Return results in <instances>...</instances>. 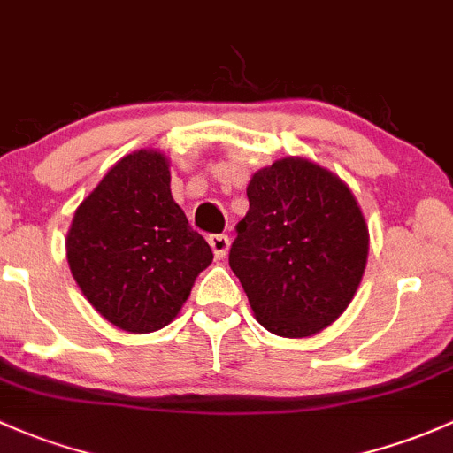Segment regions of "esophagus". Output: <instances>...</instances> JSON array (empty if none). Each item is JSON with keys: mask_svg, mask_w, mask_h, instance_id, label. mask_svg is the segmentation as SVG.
<instances>
[{"mask_svg": "<svg viewBox=\"0 0 453 453\" xmlns=\"http://www.w3.org/2000/svg\"><path fill=\"white\" fill-rule=\"evenodd\" d=\"M208 242H211L212 247V254L214 258L223 260L227 256V251H230V239H227L226 234H212L208 236Z\"/></svg>", "mask_w": 453, "mask_h": 453, "instance_id": "esophagus-1", "label": "esophagus"}]
</instances>
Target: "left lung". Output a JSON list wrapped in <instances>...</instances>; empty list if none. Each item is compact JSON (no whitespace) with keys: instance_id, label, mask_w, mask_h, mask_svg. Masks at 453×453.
<instances>
[{"instance_id":"8db88e82","label":"left lung","mask_w":453,"mask_h":453,"mask_svg":"<svg viewBox=\"0 0 453 453\" xmlns=\"http://www.w3.org/2000/svg\"><path fill=\"white\" fill-rule=\"evenodd\" d=\"M247 197L230 266L254 317L284 339L319 334L365 273L369 227L354 193L326 166L288 156L256 171Z\"/></svg>"}]
</instances>
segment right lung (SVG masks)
<instances>
[{"mask_svg": "<svg viewBox=\"0 0 453 453\" xmlns=\"http://www.w3.org/2000/svg\"><path fill=\"white\" fill-rule=\"evenodd\" d=\"M171 160L139 150L111 166L75 208L66 260L90 306L130 334L169 326L212 250L171 195Z\"/></svg>", "mask_w": 453, "mask_h": 453, "instance_id": "obj_1", "label": "right lung"}]
</instances>
